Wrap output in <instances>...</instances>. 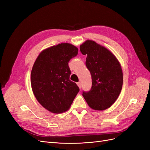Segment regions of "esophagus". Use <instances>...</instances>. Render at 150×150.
Here are the masks:
<instances>
[{
  "instance_id": "obj_1",
  "label": "esophagus",
  "mask_w": 150,
  "mask_h": 150,
  "mask_svg": "<svg viewBox=\"0 0 150 150\" xmlns=\"http://www.w3.org/2000/svg\"><path fill=\"white\" fill-rule=\"evenodd\" d=\"M77 84H78V86H79V88H81V82L77 83Z\"/></svg>"
}]
</instances>
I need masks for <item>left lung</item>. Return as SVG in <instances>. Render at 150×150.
<instances>
[{"label": "left lung", "mask_w": 150, "mask_h": 150, "mask_svg": "<svg viewBox=\"0 0 150 150\" xmlns=\"http://www.w3.org/2000/svg\"><path fill=\"white\" fill-rule=\"evenodd\" d=\"M80 51L87 56L86 66L92 78L91 89L83 92L90 108L103 111L110 108L118 98L123 78L118 60L108 49L87 40L80 46Z\"/></svg>", "instance_id": "8db88e82"}]
</instances>
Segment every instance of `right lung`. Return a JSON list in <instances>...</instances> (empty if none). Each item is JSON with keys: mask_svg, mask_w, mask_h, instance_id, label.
Here are the masks:
<instances>
[{"mask_svg": "<svg viewBox=\"0 0 150 150\" xmlns=\"http://www.w3.org/2000/svg\"><path fill=\"white\" fill-rule=\"evenodd\" d=\"M78 49L61 43L44 50L33 65L30 74L32 89L41 105L53 113L67 111L79 91L69 79L68 63L78 55Z\"/></svg>", "mask_w": 150, "mask_h": 150, "instance_id": "add662e5", "label": "right lung"}]
</instances>
